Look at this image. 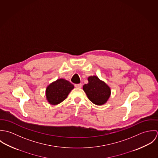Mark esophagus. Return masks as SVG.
<instances>
[{
    "instance_id": "34e87169",
    "label": "esophagus",
    "mask_w": 158,
    "mask_h": 158,
    "mask_svg": "<svg viewBox=\"0 0 158 158\" xmlns=\"http://www.w3.org/2000/svg\"><path fill=\"white\" fill-rule=\"evenodd\" d=\"M75 86L77 88H81L82 87V85L81 84H76V85H75Z\"/></svg>"
}]
</instances>
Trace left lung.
I'll return each mask as SVG.
<instances>
[{"label":"left lung","mask_w":158,"mask_h":158,"mask_svg":"<svg viewBox=\"0 0 158 158\" xmlns=\"http://www.w3.org/2000/svg\"><path fill=\"white\" fill-rule=\"evenodd\" d=\"M88 83L85 84L83 89L88 98L97 105H102L106 103L111 95L110 88L97 76H90Z\"/></svg>","instance_id":"1"}]
</instances>
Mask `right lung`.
<instances>
[{
  "label": "right lung",
  "mask_w": 158,
  "mask_h": 158,
  "mask_svg": "<svg viewBox=\"0 0 158 158\" xmlns=\"http://www.w3.org/2000/svg\"><path fill=\"white\" fill-rule=\"evenodd\" d=\"M73 88L74 86L68 80L58 79L47 86L45 91L46 98L50 104L58 105L67 98Z\"/></svg>",
  "instance_id": "obj_1"
}]
</instances>
